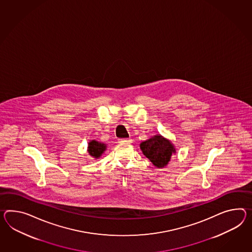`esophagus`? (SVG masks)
Instances as JSON below:
<instances>
[{
  "mask_svg": "<svg viewBox=\"0 0 252 252\" xmlns=\"http://www.w3.org/2000/svg\"><path fill=\"white\" fill-rule=\"evenodd\" d=\"M118 140H119V143H131L132 142L131 138H120Z\"/></svg>",
  "mask_w": 252,
  "mask_h": 252,
  "instance_id": "1",
  "label": "esophagus"
}]
</instances>
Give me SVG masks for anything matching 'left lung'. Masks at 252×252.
<instances>
[{
	"mask_svg": "<svg viewBox=\"0 0 252 252\" xmlns=\"http://www.w3.org/2000/svg\"><path fill=\"white\" fill-rule=\"evenodd\" d=\"M142 152L158 167L166 166L171 158L172 153H175L171 143L161 135H155L140 145Z\"/></svg>",
	"mask_w": 252,
	"mask_h": 252,
	"instance_id": "8db88e82",
	"label": "left lung"
}]
</instances>
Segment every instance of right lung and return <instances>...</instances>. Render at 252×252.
I'll list each match as a JSON object with an SVG mask.
<instances>
[{"instance_id":"add662e5","label":"right lung","mask_w":252,"mask_h":252,"mask_svg":"<svg viewBox=\"0 0 252 252\" xmlns=\"http://www.w3.org/2000/svg\"><path fill=\"white\" fill-rule=\"evenodd\" d=\"M105 145L103 143L93 140L88 145V152L94 158H100V156L104 153L105 150Z\"/></svg>"}]
</instances>
